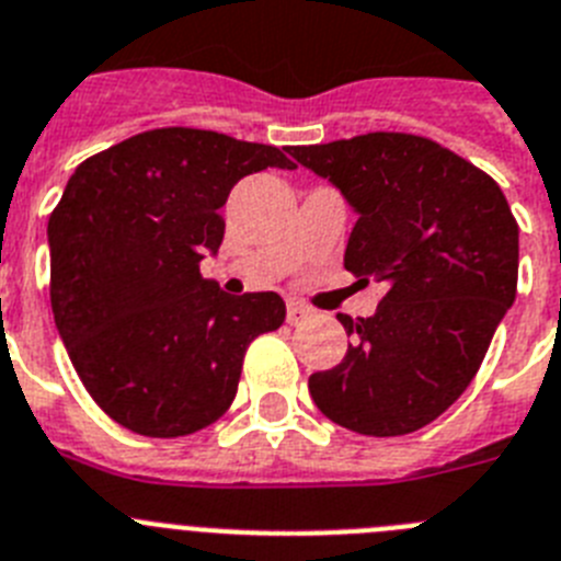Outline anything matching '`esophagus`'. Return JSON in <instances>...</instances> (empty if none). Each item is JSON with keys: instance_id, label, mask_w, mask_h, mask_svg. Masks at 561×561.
I'll list each match as a JSON object with an SVG mask.
<instances>
[{"instance_id": "esophagus-1", "label": "esophagus", "mask_w": 561, "mask_h": 561, "mask_svg": "<svg viewBox=\"0 0 561 561\" xmlns=\"http://www.w3.org/2000/svg\"><path fill=\"white\" fill-rule=\"evenodd\" d=\"M310 316V310L305 308V305H299V301H290L287 305V324H299V321H305Z\"/></svg>"}]
</instances>
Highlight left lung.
<instances>
[{"instance_id":"8db88e82","label":"left lung","mask_w":561,"mask_h":561,"mask_svg":"<svg viewBox=\"0 0 561 561\" xmlns=\"http://www.w3.org/2000/svg\"><path fill=\"white\" fill-rule=\"evenodd\" d=\"M358 217L344 267L383 282L344 362L308 381L321 415L358 435H409L443 415L483 364L516 296L519 228L503 188L440 144L369 133L290 146Z\"/></svg>"}]
</instances>
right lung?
Masks as SVG:
<instances>
[{"label": "right lung", "mask_w": 561, "mask_h": 561, "mask_svg": "<svg viewBox=\"0 0 561 561\" xmlns=\"http://www.w3.org/2000/svg\"><path fill=\"white\" fill-rule=\"evenodd\" d=\"M294 169L265 144L208 129L140 133L78 165L47 222L50 305L78 378L112 421L183 437L226 415L242 355L285 321L279 294L203 279L242 178Z\"/></svg>", "instance_id": "1"}]
</instances>
